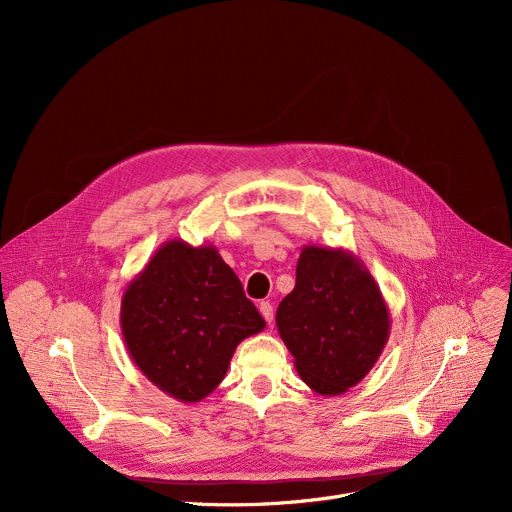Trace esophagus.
Here are the masks:
<instances>
[{"label":"esophagus","instance_id":"34e87169","mask_svg":"<svg viewBox=\"0 0 512 512\" xmlns=\"http://www.w3.org/2000/svg\"><path fill=\"white\" fill-rule=\"evenodd\" d=\"M259 312H261V316L265 318L267 324L273 322V306H271L269 302H261V304H259Z\"/></svg>","mask_w":512,"mask_h":512}]
</instances>
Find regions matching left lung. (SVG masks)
I'll return each instance as SVG.
<instances>
[{"mask_svg":"<svg viewBox=\"0 0 512 512\" xmlns=\"http://www.w3.org/2000/svg\"><path fill=\"white\" fill-rule=\"evenodd\" d=\"M302 381L334 397L358 385L387 346L391 314L364 263L346 249L306 245L296 287L275 314Z\"/></svg>","mask_w":512,"mask_h":512,"instance_id":"8db88e82","label":"left lung"}]
</instances>
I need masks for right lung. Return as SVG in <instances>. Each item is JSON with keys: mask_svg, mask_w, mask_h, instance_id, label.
<instances>
[{"mask_svg": "<svg viewBox=\"0 0 512 512\" xmlns=\"http://www.w3.org/2000/svg\"><path fill=\"white\" fill-rule=\"evenodd\" d=\"M263 328L214 245L166 241L121 298V332L135 367L182 403L221 385L241 340Z\"/></svg>", "mask_w": 512, "mask_h": 512, "instance_id": "1", "label": "right lung"}]
</instances>
